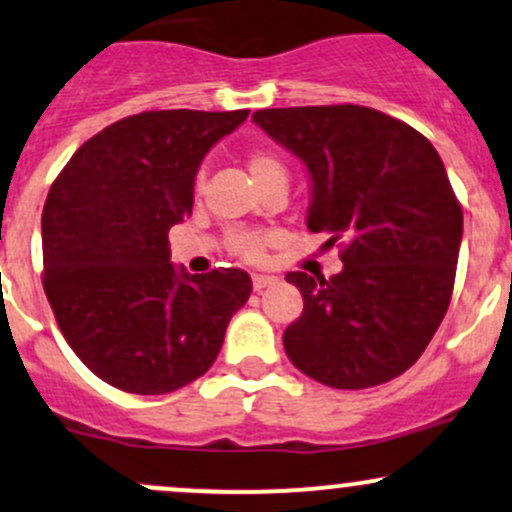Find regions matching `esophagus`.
Returning a JSON list of instances; mask_svg holds the SVG:
<instances>
[{"label":"esophagus","instance_id":"1","mask_svg":"<svg viewBox=\"0 0 512 512\" xmlns=\"http://www.w3.org/2000/svg\"><path fill=\"white\" fill-rule=\"evenodd\" d=\"M272 284H277V277H274V274H252V289L255 291L267 289V286Z\"/></svg>","mask_w":512,"mask_h":512}]
</instances>
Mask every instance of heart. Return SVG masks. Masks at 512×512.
Wrapping results in <instances>:
<instances>
[{"mask_svg": "<svg viewBox=\"0 0 512 512\" xmlns=\"http://www.w3.org/2000/svg\"><path fill=\"white\" fill-rule=\"evenodd\" d=\"M247 170H250L257 187H265L267 182H274V179H282V182H286L284 160L267 148H257L247 155ZM228 243L235 255L245 257V260H260L262 252H265V247L269 243V235L252 233V230H238V233L230 235Z\"/></svg>", "mask_w": 512, "mask_h": 512, "instance_id": "1", "label": "heart"}]
</instances>
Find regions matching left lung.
Here are the masks:
<instances>
[{"label": "left lung", "instance_id": "left-lung-1", "mask_svg": "<svg viewBox=\"0 0 512 512\" xmlns=\"http://www.w3.org/2000/svg\"><path fill=\"white\" fill-rule=\"evenodd\" d=\"M252 121L311 174L306 226L340 247L342 272H289L303 313L286 357L333 389L396 379L423 355L452 299L462 206L408 123L357 104L262 109Z\"/></svg>", "mask_w": 512, "mask_h": 512}]
</instances>
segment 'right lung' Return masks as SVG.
I'll list each match as a JSON object with an SVG mask.
<instances>
[{
    "label": "right lung",
    "instance_id": "obj_1",
    "mask_svg": "<svg viewBox=\"0 0 512 512\" xmlns=\"http://www.w3.org/2000/svg\"><path fill=\"white\" fill-rule=\"evenodd\" d=\"M250 111H143L80 145L43 206V289L67 345L140 396L209 372L250 274H187L167 233L192 213L201 160Z\"/></svg>",
    "mask_w": 512,
    "mask_h": 512
}]
</instances>
